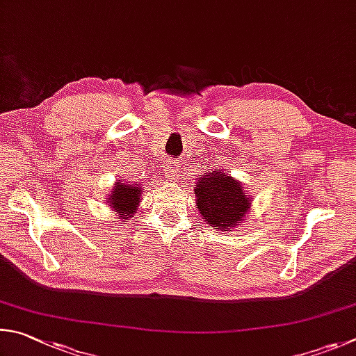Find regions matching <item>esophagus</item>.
I'll use <instances>...</instances> for the list:
<instances>
[{"instance_id":"34e87169","label":"esophagus","mask_w":356,"mask_h":356,"mask_svg":"<svg viewBox=\"0 0 356 356\" xmlns=\"http://www.w3.org/2000/svg\"><path fill=\"white\" fill-rule=\"evenodd\" d=\"M165 172H167L168 177H170V179H178V167H177V165H173L172 162H170V164L167 165Z\"/></svg>"}]
</instances>
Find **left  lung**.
<instances>
[{"instance_id":"obj_1","label":"left lung","mask_w":356,"mask_h":356,"mask_svg":"<svg viewBox=\"0 0 356 356\" xmlns=\"http://www.w3.org/2000/svg\"><path fill=\"white\" fill-rule=\"evenodd\" d=\"M194 191L203 219L220 232H233V228L242 225L252 207L250 197L245 195L241 183L219 168L198 177Z\"/></svg>"}]
</instances>
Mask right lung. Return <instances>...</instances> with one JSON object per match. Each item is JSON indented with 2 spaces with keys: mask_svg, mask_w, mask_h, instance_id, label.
<instances>
[{
  "mask_svg": "<svg viewBox=\"0 0 356 356\" xmlns=\"http://www.w3.org/2000/svg\"><path fill=\"white\" fill-rule=\"evenodd\" d=\"M140 188L134 184L117 183L109 195V207L120 213V219H131L137 211V204L140 200Z\"/></svg>",
  "mask_w": 356,
  "mask_h": 356,
  "instance_id": "right-lung-1",
  "label": "right lung"
}]
</instances>
